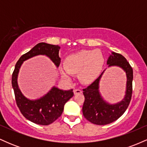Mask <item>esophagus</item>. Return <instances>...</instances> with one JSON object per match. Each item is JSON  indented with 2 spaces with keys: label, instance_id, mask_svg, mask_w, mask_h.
I'll use <instances>...</instances> for the list:
<instances>
[{
  "label": "esophagus",
  "instance_id": "esophagus-1",
  "mask_svg": "<svg viewBox=\"0 0 147 147\" xmlns=\"http://www.w3.org/2000/svg\"><path fill=\"white\" fill-rule=\"evenodd\" d=\"M73 92H74V94H75V95H77V94H80V93H82V91L80 89L76 88V89H74Z\"/></svg>",
  "mask_w": 147,
  "mask_h": 147
}]
</instances>
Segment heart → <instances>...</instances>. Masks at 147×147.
Here are the masks:
<instances>
[{
    "instance_id": "obj_1",
    "label": "heart",
    "mask_w": 147,
    "mask_h": 147,
    "mask_svg": "<svg viewBox=\"0 0 147 147\" xmlns=\"http://www.w3.org/2000/svg\"><path fill=\"white\" fill-rule=\"evenodd\" d=\"M104 65V55L99 50H82L67 57L65 68L61 67L59 72L68 80L71 78V73H78L81 82L88 84L98 78Z\"/></svg>"
}]
</instances>
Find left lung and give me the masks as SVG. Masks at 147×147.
I'll return each instance as SVG.
<instances>
[{"mask_svg": "<svg viewBox=\"0 0 147 147\" xmlns=\"http://www.w3.org/2000/svg\"><path fill=\"white\" fill-rule=\"evenodd\" d=\"M109 67H119L126 72V86L124 99L115 104H110L102 97L99 92V82L104 71L90 86L83 89L85 97L82 112L84 117L89 122L97 125H106L117 120L124 114L132 96L133 69L125 57L122 55L112 52L107 60Z\"/></svg>", "mask_w": 147, "mask_h": 147, "instance_id": "obj_1", "label": "left lung"}]
</instances>
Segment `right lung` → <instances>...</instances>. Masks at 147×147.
<instances>
[{
  "label": "right lung",
  "instance_id": "add662e5",
  "mask_svg": "<svg viewBox=\"0 0 147 147\" xmlns=\"http://www.w3.org/2000/svg\"><path fill=\"white\" fill-rule=\"evenodd\" d=\"M59 45L39 43L29 52L24 54L15 65L11 77L16 104L23 115L30 122L40 125H49L61 115L65 104L73 97L72 89L63 90L53 86L43 97L37 99H30L22 93L18 85V75L22 64L25 61L38 55H45L50 59L58 68L61 62L59 56Z\"/></svg>",
  "mask_w": 147,
  "mask_h": 147
}]
</instances>
